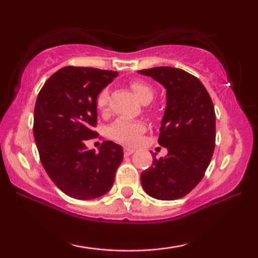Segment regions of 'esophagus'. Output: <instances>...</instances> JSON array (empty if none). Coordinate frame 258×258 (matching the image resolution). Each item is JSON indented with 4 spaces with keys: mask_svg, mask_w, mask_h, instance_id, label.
I'll list each match as a JSON object with an SVG mask.
<instances>
[{
    "mask_svg": "<svg viewBox=\"0 0 258 258\" xmlns=\"http://www.w3.org/2000/svg\"><path fill=\"white\" fill-rule=\"evenodd\" d=\"M123 150H124L125 156H129V155L135 153V149H134V148H130V147H124V149H123Z\"/></svg>",
    "mask_w": 258,
    "mask_h": 258,
    "instance_id": "34e87169",
    "label": "esophagus"
}]
</instances>
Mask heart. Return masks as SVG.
I'll return each mask as SVG.
<instances>
[{"instance_id": "b5f03b06", "label": "heart", "mask_w": 258, "mask_h": 258, "mask_svg": "<svg viewBox=\"0 0 258 258\" xmlns=\"http://www.w3.org/2000/svg\"><path fill=\"white\" fill-rule=\"evenodd\" d=\"M130 88L142 103L147 104L153 101L155 96L154 87L146 81L135 80L130 82ZM97 109L101 112H105L109 105V93L108 90H102L98 94L96 100ZM146 130V124L141 121H132L128 118H118L110 126L109 134L112 140L124 144H134L137 142L141 134Z\"/></svg>"}]
</instances>
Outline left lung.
Listing matches in <instances>:
<instances>
[{
	"instance_id": "obj_1",
	"label": "left lung",
	"mask_w": 258,
	"mask_h": 258,
	"mask_svg": "<svg viewBox=\"0 0 258 258\" xmlns=\"http://www.w3.org/2000/svg\"><path fill=\"white\" fill-rule=\"evenodd\" d=\"M167 89L158 143L167 156L156 158L141 174L148 195L172 201L189 194L203 178L213 157L216 139L214 103L202 82L191 74L171 67L140 70Z\"/></svg>"
}]
</instances>
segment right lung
<instances>
[{
  "label": "right lung",
  "mask_w": 258,
  "mask_h": 258,
  "mask_svg": "<svg viewBox=\"0 0 258 258\" xmlns=\"http://www.w3.org/2000/svg\"><path fill=\"white\" fill-rule=\"evenodd\" d=\"M117 72L89 67H64L49 77L34 110V137L41 163L66 195L93 200L107 194L123 160L121 146L104 141L100 151L86 141L98 134V94Z\"/></svg>",
  "instance_id": "add662e5"
}]
</instances>
